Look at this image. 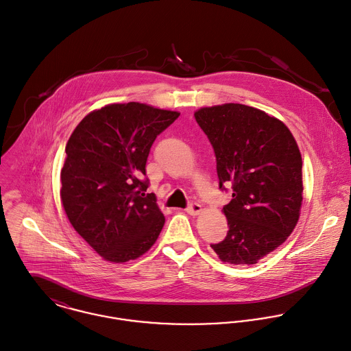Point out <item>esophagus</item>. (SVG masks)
I'll return each mask as SVG.
<instances>
[{"label":"esophagus","mask_w":351,"mask_h":351,"mask_svg":"<svg viewBox=\"0 0 351 351\" xmlns=\"http://www.w3.org/2000/svg\"><path fill=\"white\" fill-rule=\"evenodd\" d=\"M202 211H203V207H202L199 203H196V202L189 203V206H188V208H186V213H188L189 215H199Z\"/></svg>","instance_id":"34e87169"}]
</instances>
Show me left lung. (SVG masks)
<instances>
[{
  "mask_svg": "<svg viewBox=\"0 0 351 351\" xmlns=\"http://www.w3.org/2000/svg\"><path fill=\"white\" fill-rule=\"evenodd\" d=\"M195 118L215 156L229 232L211 247L225 263L256 264L294 230L302 204V158L289 128L241 104L202 108Z\"/></svg>",
  "mask_w": 351,
  "mask_h": 351,
  "instance_id": "8db88e82",
  "label": "left lung"
}]
</instances>
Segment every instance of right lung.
<instances>
[{
	"label": "right lung",
	"mask_w": 351,
	"mask_h": 351,
	"mask_svg": "<svg viewBox=\"0 0 351 351\" xmlns=\"http://www.w3.org/2000/svg\"><path fill=\"white\" fill-rule=\"evenodd\" d=\"M180 113L138 102L94 110L71 134L61 169V202L73 229L112 263L134 260L156 241L165 217L145 193V163Z\"/></svg>",
	"instance_id": "add662e5"
}]
</instances>
